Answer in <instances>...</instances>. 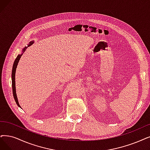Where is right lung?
<instances>
[{
    "label": "right lung",
    "mask_w": 150,
    "mask_h": 150,
    "mask_svg": "<svg viewBox=\"0 0 150 150\" xmlns=\"http://www.w3.org/2000/svg\"><path fill=\"white\" fill-rule=\"evenodd\" d=\"M33 43H34V42H33V41H32V42H30L29 44L28 45V47H25V48H24V49H23V51H22L21 54V55H18L17 56V57L16 58L15 60V62H14L13 65L12 73H11V80H12V90H13V95L14 99H15V102H16V103L17 104V105L19 107H21V106H20V105H19L18 101L17 96H16V88H15V73H16V67H17L18 63V62H19L20 59L21 57V56H22V55H23V53L26 50V49H27V48H28V47H29L30 45H31Z\"/></svg>",
    "instance_id": "obj_1"
}]
</instances>
